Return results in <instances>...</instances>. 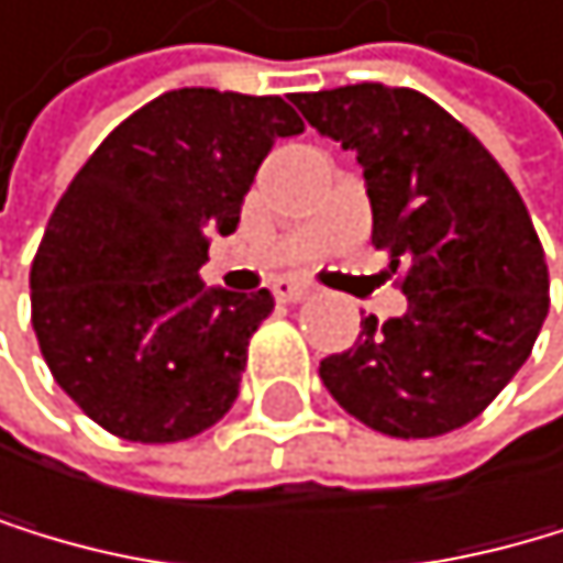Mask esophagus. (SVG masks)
Here are the masks:
<instances>
[{
  "instance_id": "1",
  "label": "esophagus",
  "mask_w": 563,
  "mask_h": 563,
  "mask_svg": "<svg viewBox=\"0 0 563 563\" xmlns=\"http://www.w3.org/2000/svg\"><path fill=\"white\" fill-rule=\"evenodd\" d=\"M273 294H276V300H284V305H297V300H308L314 294V287L284 276V279H276V284H273Z\"/></svg>"
}]
</instances>
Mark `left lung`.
<instances>
[{"label": "left lung", "instance_id": "obj_1", "mask_svg": "<svg viewBox=\"0 0 563 563\" xmlns=\"http://www.w3.org/2000/svg\"><path fill=\"white\" fill-rule=\"evenodd\" d=\"M324 137L356 152L374 245L408 297L369 314L353 350L321 360L329 395L398 440L467 426L530 360L550 308L543 245L519 189L464 123L415 89L360 82L297 92Z\"/></svg>", "mask_w": 563, "mask_h": 563}]
</instances>
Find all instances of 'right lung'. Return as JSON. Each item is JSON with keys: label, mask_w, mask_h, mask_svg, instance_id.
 <instances>
[{"label": "right lung", "mask_w": 563, "mask_h": 563, "mask_svg": "<svg viewBox=\"0 0 563 563\" xmlns=\"http://www.w3.org/2000/svg\"><path fill=\"white\" fill-rule=\"evenodd\" d=\"M300 131L279 96L173 89L78 168L33 255L30 321L96 426L179 443L228 415L273 294L207 290V234L239 228L273 141Z\"/></svg>", "instance_id": "obj_1"}]
</instances>
